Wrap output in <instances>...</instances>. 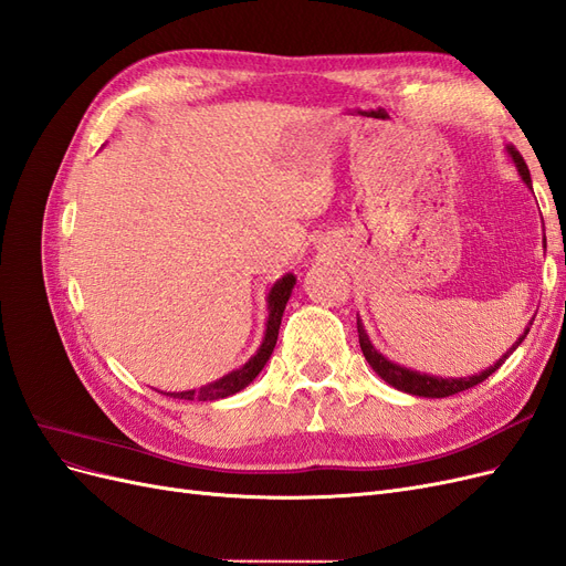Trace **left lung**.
<instances>
[{"label":"left lung","instance_id":"8db88e82","mask_svg":"<svg viewBox=\"0 0 566 566\" xmlns=\"http://www.w3.org/2000/svg\"><path fill=\"white\" fill-rule=\"evenodd\" d=\"M505 153H507V158H510L512 163H515L520 179L526 184V188H531V175H528V167H526L524 158H522L520 153H517L515 148H512V146H507ZM543 231H545V229H543ZM543 248H545V233H543ZM531 323H534V321H528V325L524 328V333L517 337L515 345H512V347L499 358V361H495L493 366H489V368L482 370V373L468 375V378H441V375L420 373V370H413V368H406V366H401V364H397V361H389V358H387L385 354H380L378 349H375V345H373L368 333H366V328H364L361 318H356V328H358V345H361V352H364V356H366V361L370 364V368H373L375 373H378L387 385H391L394 389H399V391L410 394V397L443 399V397H451V394L465 391V389H470V387H474V385H479V382H484L491 373L499 370V368L505 364V358L522 345L526 333H528V328H531Z\"/></svg>","mask_w":566,"mask_h":566}]
</instances>
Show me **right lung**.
I'll return each instance as SVG.
<instances>
[{
	"instance_id": "add662e5",
	"label": "right lung",
	"mask_w": 566,
	"mask_h": 566,
	"mask_svg": "<svg viewBox=\"0 0 566 566\" xmlns=\"http://www.w3.org/2000/svg\"><path fill=\"white\" fill-rule=\"evenodd\" d=\"M297 283L295 273H285L283 279H279L269 287V295H266V323H264V337H262V345L256 347V352L248 358V361L235 368L231 373H227L224 378H219L214 382L202 385L200 389H186V391H163L167 397H175V399H186V401H217V399H227L233 397L241 389H245L256 375L262 373V368L266 366V361L271 358L273 347H276V339H279V328H281V318L285 312V304L293 295V287Z\"/></svg>"
}]
</instances>
